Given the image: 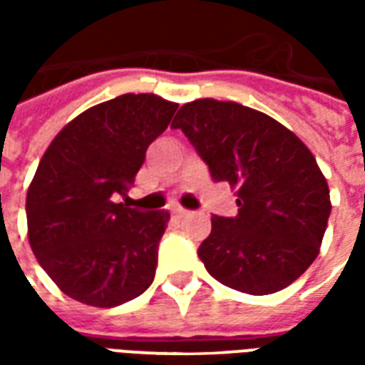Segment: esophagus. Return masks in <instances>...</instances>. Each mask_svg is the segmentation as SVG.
Instances as JSON below:
<instances>
[{
	"label": "esophagus",
	"instance_id": "34e87169",
	"mask_svg": "<svg viewBox=\"0 0 365 365\" xmlns=\"http://www.w3.org/2000/svg\"><path fill=\"white\" fill-rule=\"evenodd\" d=\"M185 213H187V211H185L183 207H174V209H172V215H174V217H183Z\"/></svg>",
	"mask_w": 365,
	"mask_h": 365
}]
</instances>
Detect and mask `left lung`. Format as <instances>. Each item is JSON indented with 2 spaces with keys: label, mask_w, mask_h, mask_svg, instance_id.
Segmentation results:
<instances>
[{
  "label": "left lung",
  "mask_w": 365,
  "mask_h": 365,
  "mask_svg": "<svg viewBox=\"0 0 365 365\" xmlns=\"http://www.w3.org/2000/svg\"><path fill=\"white\" fill-rule=\"evenodd\" d=\"M172 127L237 195V217L213 215L199 246L207 272L250 295L285 289L319 256L332 207L311 150L266 113L211 97L182 105Z\"/></svg>",
  "instance_id": "obj_1"
}]
</instances>
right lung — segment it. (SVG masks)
<instances>
[{"label": "right lung", "instance_id": "obj_1", "mask_svg": "<svg viewBox=\"0 0 365 365\" xmlns=\"http://www.w3.org/2000/svg\"><path fill=\"white\" fill-rule=\"evenodd\" d=\"M175 109L154 93H125L80 113L43 154L27 191L29 242L68 297L109 309L154 282L170 213L115 197L127 195Z\"/></svg>", "mask_w": 365, "mask_h": 365}]
</instances>
